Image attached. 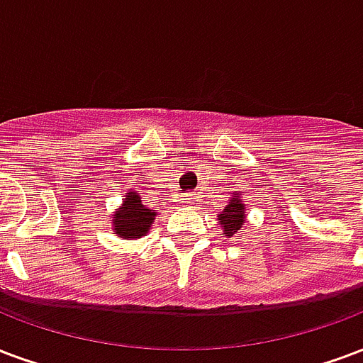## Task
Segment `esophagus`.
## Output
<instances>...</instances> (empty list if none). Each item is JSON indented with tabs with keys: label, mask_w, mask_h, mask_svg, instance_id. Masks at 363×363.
Returning <instances> with one entry per match:
<instances>
[{
	"label": "esophagus",
	"mask_w": 363,
	"mask_h": 363,
	"mask_svg": "<svg viewBox=\"0 0 363 363\" xmlns=\"http://www.w3.org/2000/svg\"><path fill=\"white\" fill-rule=\"evenodd\" d=\"M192 200H194L192 196H184V198H182V202L184 203H192Z\"/></svg>",
	"instance_id": "34e87169"
}]
</instances>
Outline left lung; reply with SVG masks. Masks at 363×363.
Segmentation results:
<instances>
[{
    "label": "left lung",
    "instance_id": "1",
    "mask_svg": "<svg viewBox=\"0 0 363 363\" xmlns=\"http://www.w3.org/2000/svg\"><path fill=\"white\" fill-rule=\"evenodd\" d=\"M217 221L221 225L223 235L227 236V238L235 236L238 230L242 229V225L246 223V203H244L240 190L230 192V198L225 209H223L221 213H217Z\"/></svg>",
    "mask_w": 363,
    "mask_h": 363
}]
</instances>
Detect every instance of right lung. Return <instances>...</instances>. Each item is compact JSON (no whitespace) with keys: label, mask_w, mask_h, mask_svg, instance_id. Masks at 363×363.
<instances>
[{"label":"right lung","mask_w":363,"mask_h":363,"mask_svg":"<svg viewBox=\"0 0 363 363\" xmlns=\"http://www.w3.org/2000/svg\"><path fill=\"white\" fill-rule=\"evenodd\" d=\"M155 216H157V209L146 208L138 192L128 190L123 198V203L113 211L111 230L121 240H136L150 233Z\"/></svg>","instance_id":"1"}]
</instances>
